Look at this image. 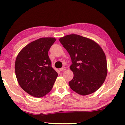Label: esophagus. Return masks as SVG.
I'll return each instance as SVG.
<instances>
[{
  "label": "esophagus",
  "mask_w": 125,
  "mask_h": 125,
  "mask_svg": "<svg viewBox=\"0 0 125 125\" xmlns=\"http://www.w3.org/2000/svg\"><path fill=\"white\" fill-rule=\"evenodd\" d=\"M67 69V68L65 67H63L62 68H60V71H65Z\"/></svg>",
  "instance_id": "obj_1"
}]
</instances>
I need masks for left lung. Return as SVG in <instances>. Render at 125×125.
Masks as SVG:
<instances>
[{"label": "left lung", "instance_id": "8db88e82", "mask_svg": "<svg viewBox=\"0 0 125 125\" xmlns=\"http://www.w3.org/2000/svg\"><path fill=\"white\" fill-rule=\"evenodd\" d=\"M60 41L70 55L74 77L69 82L71 89L81 95L96 92L105 82L107 73L106 58L100 45L82 36L71 34Z\"/></svg>", "mask_w": 125, "mask_h": 125}]
</instances>
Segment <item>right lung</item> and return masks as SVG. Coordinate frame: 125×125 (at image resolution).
<instances>
[{
	"mask_svg": "<svg viewBox=\"0 0 125 125\" xmlns=\"http://www.w3.org/2000/svg\"><path fill=\"white\" fill-rule=\"evenodd\" d=\"M56 40L53 37L40 38L25 46L16 57L15 71L18 83L35 98L48 94L58 76L48 55Z\"/></svg>",
	"mask_w": 125,
	"mask_h": 125,
	"instance_id": "right-lung-1",
	"label": "right lung"
}]
</instances>
